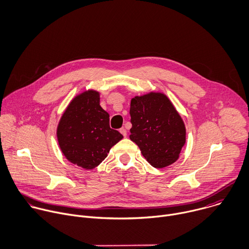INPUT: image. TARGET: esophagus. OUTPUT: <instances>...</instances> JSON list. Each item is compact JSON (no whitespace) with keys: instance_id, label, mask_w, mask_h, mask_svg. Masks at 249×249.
<instances>
[{"instance_id":"obj_1","label":"esophagus","mask_w":249,"mask_h":249,"mask_svg":"<svg viewBox=\"0 0 249 249\" xmlns=\"http://www.w3.org/2000/svg\"><path fill=\"white\" fill-rule=\"evenodd\" d=\"M120 132H121L124 137L126 136V133H127V132H126V129H125L124 127H122V128L120 129Z\"/></svg>"}]
</instances>
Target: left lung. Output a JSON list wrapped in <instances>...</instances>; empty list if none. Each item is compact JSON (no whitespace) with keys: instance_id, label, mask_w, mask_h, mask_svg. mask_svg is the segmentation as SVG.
I'll list each match as a JSON object with an SVG mask.
<instances>
[{"instance_id":"obj_1","label":"left lung","mask_w":249,"mask_h":249,"mask_svg":"<svg viewBox=\"0 0 249 249\" xmlns=\"http://www.w3.org/2000/svg\"><path fill=\"white\" fill-rule=\"evenodd\" d=\"M129 138L156 169L174 164L185 144V125L170 98L151 91L130 101Z\"/></svg>"}]
</instances>
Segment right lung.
I'll list each match as a JSON object with an SVG mask.
<instances>
[{
	"mask_svg": "<svg viewBox=\"0 0 249 249\" xmlns=\"http://www.w3.org/2000/svg\"><path fill=\"white\" fill-rule=\"evenodd\" d=\"M109 122L97 90L88 89L72 98L57 127L58 143L67 160L85 170L100 165L124 137Z\"/></svg>",
	"mask_w": 249,
	"mask_h": 249,
	"instance_id": "obj_1",
	"label": "right lung"
}]
</instances>
